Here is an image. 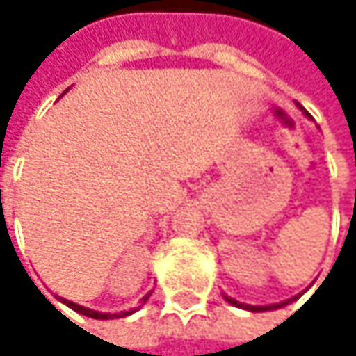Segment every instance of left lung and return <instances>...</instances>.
<instances>
[{"label":"left lung","mask_w":356,"mask_h":356,"mask_svg":"<svg viewBox=\"0 0 356 356\" xmlns=\"http://www.w3.org/2000/svg\"><path fill=\"white\" fill-rule=\"evenodd\" d=\"M299 107V105H297ZM307 117H309V113H305ZM312 286V284H309ZM307 286V289H309ZM305 289V291H307ZM303 291V293H305ZM225 297V301H229L231 305H235V307H241V309H248V312H253V314H261V312H274V309H280V307H284V305H289L291 301H295V299H299L301 295H297V297H293V299H286V301H282V303H272V305H248V303H241V301H237V299H233V297H229V295H222Z\"/></svg>","instance_id":"obj_1"}]
</instances>
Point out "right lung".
Returning a JSON list of instances; mask_svg holds the SVG:
<instances>
[{
  "instance_id": "right-lung-1",
  "label": "right lung",
  "mask_w": 356,
  "mask_h": 356,
  "mask_svg": "<svg viewBox=\"0 0 356 356\" xmlns=\"http://www.w3.org/2000/svg\"><path fill=\"white\" fill-rule=\"evenodd\" d=\"M67 92V90H65ZM63 92V95H65ZM150 297V293L142 299V301H146ZM55 299L57 301H61L63 305H67L70 309H74L76 314H82V316H86V318H92V320H115V318H125V316H131L134 312H138V309H129V312H119V314H105V312H95V309H90V307H84V305H78V303H74V301H67V299H63V297H57L55 295Z\"/></svg>"
}]
</instances>
